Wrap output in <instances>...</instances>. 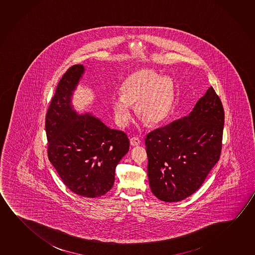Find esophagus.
Segmentation results:
<instances>
[{"instance_id": "34e87169", "label": "esophagus", "mask_w": 255, "mask_h": 255, "mask_svg": "<svg viewBox=\"0 0 255 255\" xmlns=\"http://www.w3.org/2000/svg\"><path fill=\"white\" fill-rule=\"evenodd\" d=\"M139 143H140V140H139V138L137 137H132L129 139V144H130V145H132V146L138 145Z\"/></svg>"}]
</instances>
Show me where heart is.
I'll use <instances>...</instances> for the list:
<instances>
[{
    "label": "heart",
    "instance_id": "heart-1",
    "mask_svg": "<svg viewBox=\"0 0 255 255\" xmlns=\"http://www.w3.org/2000/svg\"><path fill=\"white\" fill-rule=\"evenodd\" d=\"M174 85L169 77H160L150 70L135 71L122 86V95L112 98L115 117L120 126H126L131 118L130 105L136 104L139 118L155 126L168 116L174 100Z\"/></svg>",
    "mask_w": 255,
    "mask_h": 255
}]
</instances>
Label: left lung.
<instances>
[{"instance_id": "obj_1", "label": "left lung", "mask_w": 255, "mask_h": 255, "mask_svg": "<svg viewBox=\"0 0 255 255\" xmlns=\"http://www.w3.org/2000/svg\"><path fill=\"white\" fill-rule=\"evenodd\" d=\"M224 125V107L211 86L187 117L146 135L147 175L154 196L177 202L200 188L219 161Z\"/></svg>"}]
</instances>
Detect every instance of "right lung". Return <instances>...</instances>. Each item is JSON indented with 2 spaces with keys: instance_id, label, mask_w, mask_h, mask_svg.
I'll return each mask as SVG.
<instances>
[{
  "instance_id": "right-lung-1",
  "label": "right lung",
  "mask_w": 255,
  "mask_h": 255,
  "mask_svg": "<svg viewBox=\"0 0 255 255\" xmlns=\"http://www.w3.org/2000/svg\"><path fill=\"white\" fill-rule=\"evenodd\" d=\"M84 72L82 64H76L59 81L46 116L47 155L71 192L97 198L113 187L116 167L128 153L129 141L124 131L74 110L73 92Z\"/></svg>"
}]
</instances>
